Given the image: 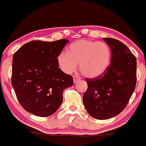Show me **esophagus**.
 <instances>
[{"label":"esophagus","instance_id":"34e87169","mask_svg":"<svg viewBox=\"0 0 146 146\" xmlns=\"http://www.w3.org/2000/svg\"><path fill=\"white\" fill-rule=\"evenodd\" d=\"M73 79H74V82L75 83V82H78V81L80 80V77L78 76H74Z\"/></svg>","mask_w":146,"mask_h":146}]
</instances>
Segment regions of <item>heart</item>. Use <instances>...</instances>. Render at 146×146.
Segmentation results:
<instances>
[{
	"mask_svg": "<svg viewBox=\"0 0 146 146\" xmlns=\"http://www.w3.org/2000/svg\"><path fill=\"white\" fill-rule=\"evenodd\" d=\"M112 59V52L108 43L103 41L79 40L71 43L58 56V65L64 72H75L80 62L79 70L84 76L95 78L108 70Z\"/></svg>",
	"mask_w": 146,
	"mask_h": 146,
	"instance_id": "heart-1",
	"label": "heart"
}]
</instances>
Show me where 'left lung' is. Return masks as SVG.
Listing matches in <instances>:
<instances>
[{"label": "left lung", "instance_id": "left-lung-1", "mask_svg": "<svg viewBox=\"0 0 146 146\" xmlns=\"http://www.w3.org/2000/svg\"><path fill=\"white\" fill-rule=\"evenodd\" d=\"M112 59L103 74L86 79L88 88L83 96L87 112L97 119H108L124 110L136 84V58L127 46L112 38H103Z\"/></svg>", "mask_w": 146, "mask_h": 146}]
</instances>
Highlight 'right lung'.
I'll return each instance as SVG.
<instances>
[{
    "instance_id": "add662e5",
    "label": "right lung",
    "mask_w": 146,
    "mask_h": 146,
    "mask_svg": "<svg viewBox=\"0 0 146 146\" xmlns=\"http://www.w3.org/2000/svg\"><path fill=\"white\" fill-rule=\"evenodd\" d=\"M69 42L32 40L13 55L11 83L18 101L27 112L48 117L62 103L63 91L73 77L58 68V56Z\"/></svg>"
}]
</instances>
